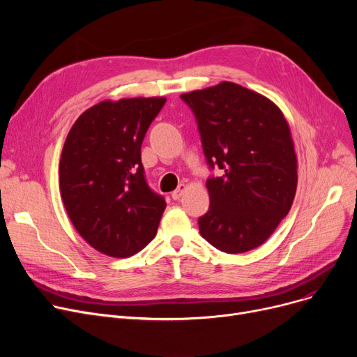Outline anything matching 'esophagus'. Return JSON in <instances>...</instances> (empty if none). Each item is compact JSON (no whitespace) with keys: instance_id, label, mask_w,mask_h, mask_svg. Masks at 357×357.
Returning a JSON list of instances; mask_svg holds the SVG:
<instances>
[{"instance_id":"obj_1","label":"esophagus","mask_w":357,"mask_h":357,"mask_svg":"<svg viewBox=\"0 0 357 357\" xmlns=\"http://www.w3.org/2000/svg\"><path fill=\"white\" fill-rule=\"evenodd\" d=\"M185 190H186V186L182 183V185H179L178 186V190L176 191H174L172 192V198L175 199V201H178V199H181V197L183 195V192H185Z\"/></svg>"}]
</instances>
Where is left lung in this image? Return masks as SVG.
I'll use <instances>...</instances> for the list:
<instances>
[{
  "instance_id": "obj_1",
  "label": "left lung",
  "mask_w": 357,
  "mask_h": 357,
  "mask_svg": "<svg viewBox=\"0 0 357 357\" xmlns=\"http://www.w3.org/2000/svg\"><path fill=\"white\" fill-rule=\"evenodd\" d=\"M210 169V208L199 233L215 249L245 253L265 243L291 210L296 155L289 126L271 100L233 82L182 93Z\"/></svg>"
}]
</instances>
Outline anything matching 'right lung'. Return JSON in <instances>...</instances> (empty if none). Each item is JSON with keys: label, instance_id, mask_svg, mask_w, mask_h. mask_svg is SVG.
Instances as JSON below:
<instances>
[{"label": "right lung", "instance_id": "1", "mask_svg": "<svg viewBox=\"0 0 357 357\" xmlns=\"http://www.w3.org/2000/svg\"><path fill=\"white\" fill-rule=\"evenodd\" d=\"M166 98H123L75 121L59 163L61 195L73 227L112 257H128L156 236L165 198L150 190L142 143Z\"/></svg>", "mask_w": 357, "mask_h": 357}]
</instances>
